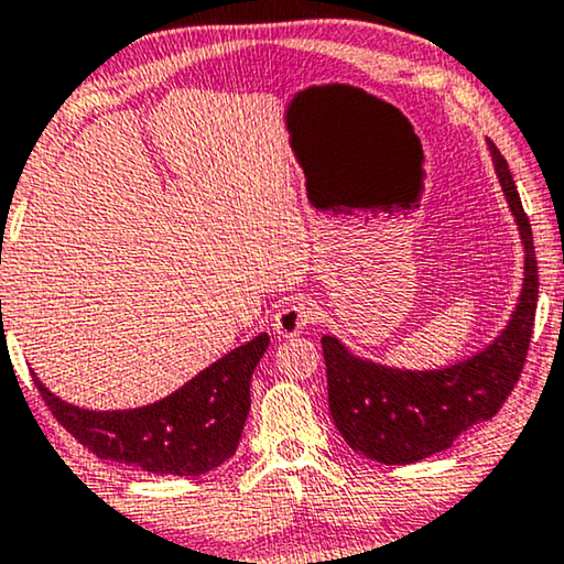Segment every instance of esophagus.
<instances>
[{
  "label": "esophagus",
  "mask_w": 564,
  "mask_h": 564,
  "mask_svg": "<svg viewBox=\"0 0 564 564\" xmlns=\"http://www.w3.org/2000/svg\"><path fill=\"white\" fill-rule=\"evenodd\" d=\"M314 319V304L304 296L289 301V304L279 308V314L273 316V329L279 337H296L308 327V322Z\"/></svg>",
  "instance_id": "34e87169"
}]
</instances>
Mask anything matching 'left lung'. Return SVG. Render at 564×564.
<instances>
[{
    "instance_id": "1",
    "label": "left lung",
    "mask_w": 564,
    "mask_h": 564,
    "mask_svg": "<svg viewBox=\"0 0 564 564\" xmlns=\"http://www.w3.org/2000/svg\"><path fill=\"white\" fill-rule=\"evenodd\" d=\"M488 148L527 250L509 327L482 352L442 370L386 368L355 358L335 337H322L335 426L355 452L376 463L409 465L452 447L457 434L498 414L527 362L539 296L534 237L509 163L490 140Z\"/></svg>"
}]
</instances>
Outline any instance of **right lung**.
I'll list each match as a JSON object with an SVG mask.
<instances>
[{
    "mask_svg": "<svg viewBox=\"0 0 564 564\" xmlns=\"http://www.w3.org/2000/svg\"><path fill=\"white\" fill-rule=\"evenodd\" d=\"M268 343L263 332L178 391L140 409H78L53 395L37 378L35 386L63 430L97 457L155 475H204L237 452L250 411V378Z\"/></svg>",
    "mask_w": 564,
    "mask_h": 564,
    "instance_id": "1",
    "label": "right lung"
}]
</instances>
